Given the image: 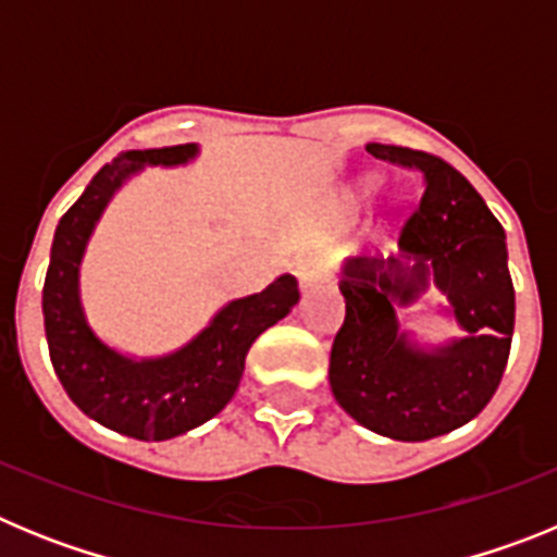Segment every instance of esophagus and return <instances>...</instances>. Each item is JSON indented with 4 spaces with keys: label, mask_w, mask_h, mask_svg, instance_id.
<instances>
[{
    "label": "esophagus",
    "mask_w": 557,
    "mask_h": 557,
    "mask_svg": "<svg viewBox=\"0 0 557 557\" xmlns=\"http://www.w3.org/2000/svg\"><path fill=\"white\" fill-rule=\"evenodd\" d=\"M295 275H298V282H301L304 289L318 287L329 278V262L323 256H307L301 262L295 264Z\"/></svg>",
    "instance_id": "esophagus-1"
}]
</instances>
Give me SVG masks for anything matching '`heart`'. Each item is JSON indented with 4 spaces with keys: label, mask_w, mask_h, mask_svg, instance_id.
Listing matches in <instances>:
<instances>
[{
    "label": "heart",
    "mask_w": 557,
    "mask_h": 557,
    "mask_svg": "<svg viewBox=\"0 0 557 557\" xmlns=\"http://www.w3.org/2000/svg\"><path fill=\"white\" fill-rule=\"evenodd\" d=\"M371 186H373V184H371V181H368V184H366V191H368V189H371Z\"/></svg>",
    "instance_id": "b5f03b06"
}]
</instances>
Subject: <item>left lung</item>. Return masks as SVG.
I'll return each mask as SVG.
<instances>
[{"label":"left lung","instance_id":"obj_1","mask_svg":"<svg viewBox=\"0 0 557 557\" xmlns=\"http://www.w3.org/2000/svg\"><path fill=\"white\" fill-rule=\"evenodd\" d=\"M373 159L418 170L426 189L398 236V256H354L343 264L346 321L329 359L337 405L376 435L430 441L480 416L508 366L516 293L505 228L480 191L444 159L396 145H368ZM430 283L467 332L424 349L397 326Z\"/></svg>","mask_w":557,"mask_h":557}]
</instances>
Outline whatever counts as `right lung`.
I'll return each instance as SVG.
<instances>
[{
  "label": "right lung",
  "instance_id": "1",
  "mask_svg": "<svg viewBox=\"0 0 557 557\" xmlns=\"http://www.w3.org/2000/svg\"><path fill=\"white\" fill-rule=\"evenodd\" d=\"M198 145L127 150L102 166L55 228L44 282V332L69 398L97 424L136 441H170L218 416L239 387L253 339L298 304L295 275L228 301L178 351L136 359L102 343L81 304V262L108 200L145 166H181Z\"/></svg>",
  "mask_w": 557,
  "mask_h": 557
}]
</instances>
